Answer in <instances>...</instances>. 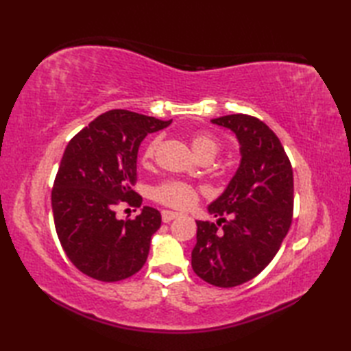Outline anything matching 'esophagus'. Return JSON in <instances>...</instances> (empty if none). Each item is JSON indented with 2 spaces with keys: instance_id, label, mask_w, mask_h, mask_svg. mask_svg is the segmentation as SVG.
<instances>
[{
  "instance_id": "obj_1",
  "label": "esophagus",
  "mask_w": 351,
  "mask_h": 351,
  "mask_svg": "<svg viewBox=\"0 0 351 351\" xmlns=\"http://www.w3.org/2000/svg\"><path fill=\"white\" fill-rule=\"evenodd\" d=\"M161 217H162V221H164V223H169V221H171L173 219L180 217V214L175 213V211H167V210H164V211L161 213Z\"/></svg>"
}]
</instances>
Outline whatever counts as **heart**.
Wrapping results in <instances>:
<instances>
[{"label": "heart", "instance_id": "1", "mask_svg": "<svg viewBox=\"0 0 351 351\" xmlns=\"http://www.w3.org/2000/svg\"><path fill=\"white\" fill-rule=\"evenodd\" d=\"M160 138H152L143 149V158L145 162L151 161L155 155L156 147H158ZM190 143L193 151L199 156L211 155L214 156L217 154L220 143L213 134L205 131H197L191 136ZM152 199L162 205L173 206V208H189L197 200V190L193 185L182 182V181H166L152 189L151 191Z\"/></svg>", "mask_w": 351, "mask_h": 351}]
</instances>
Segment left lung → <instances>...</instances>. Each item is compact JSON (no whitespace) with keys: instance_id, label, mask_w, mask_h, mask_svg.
Listing matches in <instances>:
<instances>
[{"instance_id":"8db88e82","label":"left lung","mask_w":351,"mask_h":351,"mask_svg":"<svg viewBox=\"0 0 351 351\" xmlns=\"http://www.w3.org/2000/svg\"><path fill=\"white\" fill-rule=\"evenodd\" d=\"M211 122L235 134L241 160L225 191L208 205L217 223L196 221L191 267L211 285L232 288L263 271L287 237L294 208L293 167L278 136L259 119L229 114Z\"/></svg>"}]
</instances>
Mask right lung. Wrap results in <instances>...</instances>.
I'll list each match as a JSON object with an SVG mask.
<instances>
[{
	"label": "right lung",
	"instance_id": "obj_1",
	"mask_svg": "<svg viewBox=\"0 0 351 351\" xmlns=\"http://www.w3.org/2000/svg\"><path fill=\"white\" fill-rule=\"evenodd\" d=\"M160 121L128 110H110L81 130L64 149L51 193L58 240L71 263L96 280L117 282L145 265L161 214L143 206L134 220H119L116 206L141 205L131 190L137 154Z\"/></svg>",
	"mask_w": 351,
	"mask_h": 351
}]
</instances>
